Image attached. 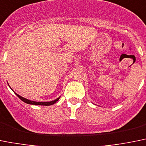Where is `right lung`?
Here are the masks:
<instances>
[{"label": "right lung", "mask_w": 146, "mask_h": 146, "mask_svg": "<svg viewBox=\"0 0 146 146\" xmlns=\"http://www.w3.org/2000/svg\"><path fill=\"white\" fill-rule=\"evenodd\" d=\"M10 87V86H9ZM11 88V87H10ZM16 94V93H15ZM16 96H18V97L20 99H21V101H23L24 102H25V103H27V104H34V105H43V106H50V105H52V104H54V103H56L57 102H58V100H59L60 97H58V99H54V100L53 101H51V102H34V101H31V100H29V99H26V98H24L22 97V96H21L20 95L17 94H16Z\"/></svg>", "instance_id": "obj_1"}]
</instances>
